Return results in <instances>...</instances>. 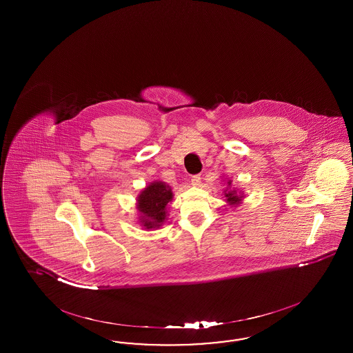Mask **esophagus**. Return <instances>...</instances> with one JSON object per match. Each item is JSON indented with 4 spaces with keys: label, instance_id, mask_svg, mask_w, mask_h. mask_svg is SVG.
<instances>
[{
    "label": "esophagus",
    "instance_id": "34e87169",
    "mask_svg": "<svg viewBox=\"0 0 353 353\" xmlns=\"http://www.w3.org/2000/svg\"><path fill=\"white\" fill-rule=\"evenodd\" d=\"M201 180H202V177H201L199 174H195V176H192V186H198V185L201 183Z\"/></svg>",
    "mask_w": 353,
    "mask_h": 353
}]
</instances>
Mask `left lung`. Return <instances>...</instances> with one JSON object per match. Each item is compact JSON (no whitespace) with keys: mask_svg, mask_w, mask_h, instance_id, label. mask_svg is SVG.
Here are the masks:
<instances>
[{"mask_svg":"<svg viewBox=\"0 0 353 353\" xmlns=\"http://www.w3.org/2000/svg\"><path fill=\"white\" fill-rule=\"evenodd\" d=\"M230 185V182H228ZM225 196L228 198V202L230 204H238L242 201V196L236 195V190H232V192H228L225 194Z\"/></svg>","mask_w":353,"mask_h":353,"instance_id":"left-lung-1","label":"left lung"}]
</instances>
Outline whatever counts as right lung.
Here are the masks:
<instances>
[{
	"label": "right lung",
	"mask_w": 353,
	"mask_h": 353,
	"mask_svg": "<svg viewBox=\"0 0 353 353\" xmlns=\"http://www.w3.org/2000/svg\"><path fill=\"white\" fill-rule=\"evenodd\" d=\"M172 192L164 182H152L139 194V211L141 223L148 229L159 228L165 220V207L171 202Z\"/></svg>",
	"instance_id": "1"
}]
</instances>
